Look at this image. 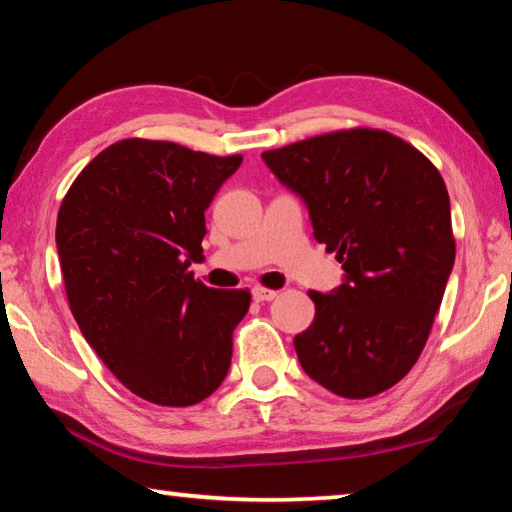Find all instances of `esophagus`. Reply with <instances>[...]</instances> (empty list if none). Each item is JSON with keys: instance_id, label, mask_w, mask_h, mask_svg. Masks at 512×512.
Wrapping results in <instances>:
<instances>
[{"instance_id": "1", "label": "esophagus", "mask_w": 512, "mask_h": 512, "mask_svg": "<svg viewBox=\"0 0 512 512\" xmlns=\"http://www.w3.org/2000/svg\"><path fill=\"white\" fill-rule=\"evenodd\" d=\"M253 298H255L257 302H271V300L277 298V291L264 289V287H255V289H253Z\"/></svg>"}]
</instances>
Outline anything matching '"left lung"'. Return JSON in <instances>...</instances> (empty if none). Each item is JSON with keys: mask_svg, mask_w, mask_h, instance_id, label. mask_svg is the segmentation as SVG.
<instances>
[{"mask_svg": "<svg viewBox=\"0 0 512 512\" xmlns=\"http://www.w3.org/2000/svg\"><path fill=\"white\" fill-rule=\"evenodd\" d=\"M262 158L305 201L316 241L345 271L334 291H309L314 323L293 339L302 370L350 400L388 391L418 361L454 268L443 176L415 146L375 128Z\"/></svg>", "mask_w": 512, "mask_h": 512, "instance_id": "8db88e82", "label": "left lung"}]
</instances>
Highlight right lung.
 <instances>
[{
	"instance_id": "1",
	"label": "right lung",
	"mask_w": 512,
	"mask_h": 512,
	"mask_svg": "<svg viewBox=\"0 0 512 512\" xmlns=\"http://www.w3.org/2000/svg\"><path fill=\"white\" fill-rule=\"evenodd\" d=\"M241 155L155 140L103 149L63 198L56 246L69 309L128 391L192 406L228 375L250 291H219L187 268L203 257L205 210Z\"/></svg>"
}]
</instances>
